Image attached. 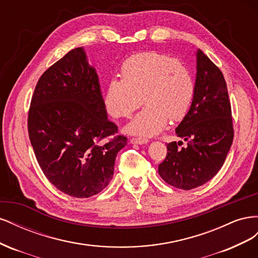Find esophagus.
Masks as SVG:
<instances>
[{
  "instance_id": "esophagus-1",
  "label": "esophagus",
  "mask_w": 258,
  "mask_h": 258,
  "mask_svg": "<svg viewBox=\"0 0 258 258\" xmlns=\"http://www.w3.org/2000/svg\"><path fill=\"white\" fill-rule=\"evenodd\" d=\"M147 142H148V140L144 139V138H132V139H130V143H132V144L142 145V144H146Z\"/></svg>"
}]
</instances>
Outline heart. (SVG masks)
Here are the masks:
<instances>
[{"label": "heart", "mask_w": 258, "mask_h": 258, "mask_svg": "<svg viewBox=\"0 0 258 258\" xmlns=\"http://www.w3.org/2000/svg\"><path fill=\"white\" fill-rule=\"evenodd\" d=\"M121 80L108 82L104 93L107 113L115 118L130 117L146 106L127 126L132 135L152 137L166 127L168 118L183 119L195 96L194 77L183 62L168 54L144 51L123 62Z\"/></svg>", "instance_id": "heart-1"}]
</instances>
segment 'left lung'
Returning a JSON list of instances; mask_svg holds the SVG:
<instances>
[{"label":"left lung","mask_w":258,"mask_h":258,"mask_svg":"<svg viewBox=\"0 0 258 258\" xmlns=\"http://www.w3.org/2000/svg\"><path fill=\"white\" fill-rule=\"evenodd\" d=\"M195 96L188 113L175 129L187 142L167 144L166 159L158 166L161 178L189 190L210 181L224 165L233 140L231 106L224 75L198 49Z\"/></svg>","instance_id":"8db88e82"}]
</instances>
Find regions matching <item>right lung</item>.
Returning a JSON list of instances; mask_svg holds the SVG:
<instances>
[{
    "label": "right lung",
    "instance_id": "obj_1",
    "mask_svg": "<svg viewBox=\"0 0 258 258\" xmlns=\"http://www.w3.org/2000/svg\"><path fill=\"white\" fill-rule=\"evenodd\" d=\"M28 131L43 173L69 196L89 198L114 174L127 138L107 119L96 69L83 47L43 73L31 100Z\"/></svg>",
    "mask_w": 258,
    "mask_h": 258
}]
</instances>
